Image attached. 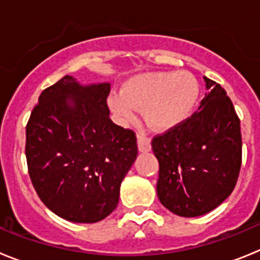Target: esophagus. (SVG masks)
Instances as JSON below:
<instances>
[{
    "instance_id": "34e87169",
    "label": "esophagus",
    "mask_w": 260,
    "mask_h": 260,
    "mask_svg": "<svg viewBox=\"0 0 260 260\" xmlns=\"http://www.w3.org/2000/svg\"><path fill=\"white\" fill-rule=\"evenodd\" d=\"M138 148L141 152H148L151 150V139L143 134H138Z\"/></svg>"
}]
</instances>
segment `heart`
Instances as JSON below:
<instances>
[{
    "label": "heart",
    "mask_w": 260,
    "mask_h": 260,
    "mask_svg": "<svg viewBox=\"0 0 260 260\" xmlns=\"http://www.w3.org/2000/svg\"><path fill=\"white\" fill-rule=\"evenodd\" d=\"M201 95L198 79L189 71H155L126 82L122 92L108 98L110 109L122 123L134 121L143 109L156 130H169L191 116Z\"/></svg>",
    "instance_id": "obj_1"
}]
</instances>
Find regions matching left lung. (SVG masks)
<instances>
[{"label": "left lung", "mask_w": 260, "mask_h": 260, "mask_svg": "<svg viewBox=\"0 0 260 260\" xmlns=\"http://www.w3.org/2000/svg\"><path fill=\"white\" fill-rule=\"evenodd\" d=\"M207 93L198 110L152 139L158 160L157 197L182 217L215 210L233 191L242 162L241 126L225 89L204 77Z\"/></svg>", "instance_id": "left-lung-1"}]
</instances>
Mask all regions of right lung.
<instances>
[{"instance_id":"obj_1","label":"right lung","mask_w":260,"mask_h":260,"mask_svg":"<svg viewBox=\"0 0 260 260\" xmlns=\"http://www.w3.org/2000/svg\"><path fill=\"white\" fill-rule=\"evenodd\" d=\"M109 83L82 86L70 75L45 88L26 126L29 178L41 202L73 222L116 210L119 186L138 155L133 130L112 122Z\"/></svg>"}]
</instances>
